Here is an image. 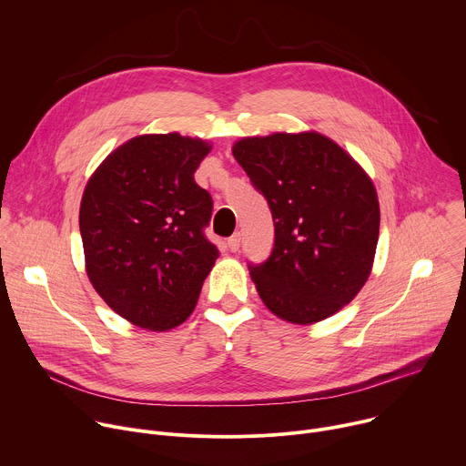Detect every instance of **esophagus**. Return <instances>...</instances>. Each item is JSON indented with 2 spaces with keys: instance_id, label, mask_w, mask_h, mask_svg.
I'll list each match as a JSON object with an SVG mask.
<instances>
[{
  "instance_id": "obj_1",
  "label": "esophagus",
  "mask_w": 466,
  "mask_h": 466,
  "mask_svg": "<svg viewBox=\"0 0 466 466\" xmlns=\"http://www.w3.org/2000/svg\"><path fill=\"white\" fill-rule=\"evenodd\" d=\"M227 245H228V248H230L232 252L239 250V245H241V234H239V232H236L234 236H230V238H228V241H227Z\"/></svg>"
}]
</instances>
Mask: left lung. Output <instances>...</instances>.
I'll return each mask as SVG.
<instances>
[{
    "label": "left lung",
    "instance_id": "1",
    "mask_svg": "<svg viewBox=\"0 0 466 466\" xmlns=\"http://www.w3.org/2000/svg\"><path fill=\"white\" fill-rule=\"evenodd\" d=\"M232 155L275 221L271 256L248 265L259 299L293 324L338 313L372 269L380 205L370 177L315 130L241 138Z\"/></svg>",
    "mask_w": 466,
    "mask_h": 466
}]
</instances>
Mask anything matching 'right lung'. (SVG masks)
Instances as JSON below:
<instances>
[{
	"instance_id": "add662e5",
	"label": "right lung",
	"mask_w": 466,
	"mask_h": 466,
	"mask_svg": "<svg viewBox=\"0 0 466 466\" xmlns=\"http://www.w3.org/2000/svg\"><path fill=\"white\" fill-rule=\"evenodd\" d=\"M210 149L178 132L142 135L114 149L85 187L86 275L135 326L166 331L182 324L219 256L203 232L212 197L193 178Z\"/></svg>"
}]
</instances>
